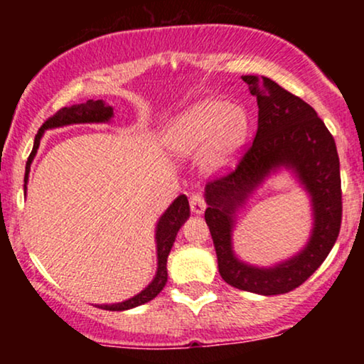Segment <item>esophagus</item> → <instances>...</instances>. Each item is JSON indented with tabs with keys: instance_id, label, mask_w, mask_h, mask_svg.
Here are the masks:
<instances>
[{
	"instance_id": "1",
	"label": "esophagus",
	"mask_w": 364,
	"mask_h": 364,
	"mask_svg": "<svg viewBox=\"0 0 364 364\" xmlns=\"http://www.w3.org/2000/svg\"><path fill=\"white\" fill-rule=\"evenodd\" d=\"M190 208H191V212H193V214H196V215L203 214V210L207 208L205 198H203V196L200 193L191 195L190 196Z\"/></svg>"
}]
</instances>
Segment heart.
Wrapping results in <instances>:
<instances>
[{
    "label": "heart",
    "mask_w": 364,
    "mask_h": 364,
    "mask_svg": "<svg viewBox=\"0 0 364 364\" xmlns=\"http://www.w3.org/2000/svg\"><path fill=\"white\" fill-rule=\"evenodd\" d=\"M248 127L243 107L220 99H205L171 121L164 132V144L178 156H193L203 147V168L208 173H223L236 164Z\"/></svg>",
    "instance_id": "1"
}]
</instances>
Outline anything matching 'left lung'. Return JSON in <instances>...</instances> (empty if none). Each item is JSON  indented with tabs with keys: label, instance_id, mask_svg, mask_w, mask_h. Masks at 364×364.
Wrapping results in <instances>:
<instances>
[{
	"label": "left lung",
	"instance_id": "left-lung-1",
	"mask_svg": "<svg viewBox=\"0 0 364 364\" xmlns=\"http://www.w3.org/2000/svg\"><path fill=\"white\" fill-rule=\"evenodd\" d=\"M257 97L258 128L237 166L205 186V223L214 240L219 274L241 291L274 296L299 287L336 245L342 220V191L336 140L316 111L274 80L245 75ZM292 168L312 198L311 241L298 255L263 269L241 262L232 252L235 210L272 170Z\"/></svg>",
	"mask_w": 364,
	"mask_h": 364
}]
</instances>
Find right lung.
Segmentation results:
<instances>
[{
  "instance_id": "add662e5",
  "label": "right lung",
  "mask_w": 364,
  "mask_h": 364,
  "mask_svg": "<svg viewBox=\"0 0 364 364\" xmlns=\"http://www.w3.org/2000/svg\"><path fill=\"white\" fill-rule=\"evenodd\" d=\"M112 118V107L107 106L102 101H87L83 104H75V106L63 107L51 116L49 119L44 121L43 127L37 132L36 140H34V149H32L31 156H28L27 166H25V178H23V190H27V181H28V171H31V164L34 161L37 149H39L41 139H43L46 129L51 128H60V127H68V124H78V123H107ZM190 217V205H188V198L185 195H179L176 200L168 207V210L162 214L159 219L157 228H156V243H157V272L154 281L145 287L144 291L139 292L133 298L127 299L123 303H114V304H97V308L109 311H123L129 310V308L140 306V304L149 303L150 299H154L156 296L164 289L166 282H168V257L171 248H173L174 240L181 228L183 223Z\"/></svg>"
}]
</instances>
